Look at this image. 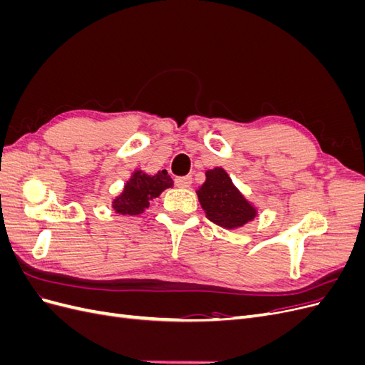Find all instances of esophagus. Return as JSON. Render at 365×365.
<instances>
[{
	"label": "esophagus",
	"mask_w": 365,
	"mask_h": 365,
	"mask_svg": "<svg viewBox=\"0 0 365 365\" xmlns=\"http://www.w3.org/2000/svg\"><path fill=\"white\" fill-rule=\"evenodd\" d=\"M192 182H193V180H192L190 175H187V176H178V178L175 180V184L178 185V187H184V189H187V187H190Z\"/></svg>",
	"instance_id": "esophagus-1"
}]
</instances>
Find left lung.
Instances as JSON below:
<instances>
[{"label": "left lung", "instance_id": "8db88e82", "mask_svg": "<svg viewBox=\"0 0 365 365\" xmlns=\"http://www.w3.org/2000/svg\"><path fill=\"white\" fill-rule=\"evenodd\" d=\"M196 195L205 216L227 230L244 227L259 213L257 207L247 200L222 168L205 172V181Z\"/></svg>", "mask_w": 365, "mask_h": 365}]
</instances>
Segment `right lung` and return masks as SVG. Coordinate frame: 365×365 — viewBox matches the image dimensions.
<instances>
[{
	"instance_id": "right-lung-1",
	"label": "right lung",
	"mask_w": 365,
	"mask_h": 365,
	"mask_svg": "<svg viewBox=\"0 0 365 365\" xmlns=\"http://www.w3.org/2000/svg\"><path fill=\"white\" fill-rule=\"evenodd\" d=\"M170 187H173V180L168 175V170H158L150 175L138 169L130 173L123 190L114 197L111 205L117 215L135 216L145 212L150 201Z\"/></svg>"
}]
</instances>
